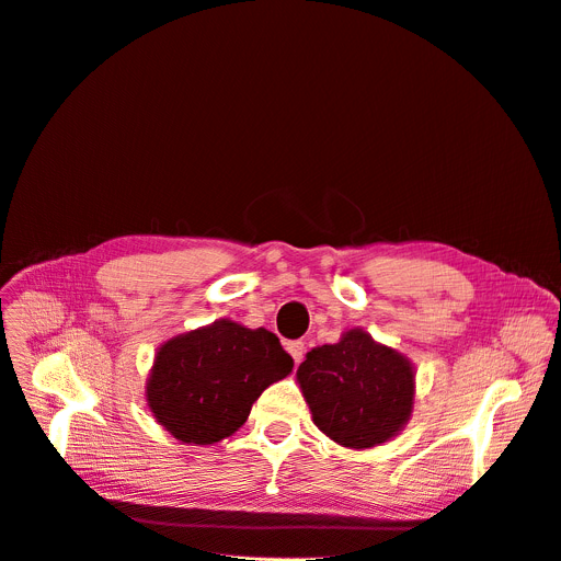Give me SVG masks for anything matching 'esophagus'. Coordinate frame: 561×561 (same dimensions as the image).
Instances as JSON below:
<instances>
[{
	"mask_svg": "<svg viewBox=\"0 0 561 561\" xmlns=\"http://www.w3.org/2000/svg\"><path fill=\"white\" fill-rule=\"evenodd\" d=\"M287 351L294 357L296 365H301V359L306 355V344L304 342H287Z\"/></svg>",
	"mask_w": 561,
	"mask_h": 561,
	"instance_id": "esophagus-1",
	"label": "esophagus"
}]
</instances>
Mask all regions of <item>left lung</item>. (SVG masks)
I'll list each match as a JSON object with an SVG mask.
<instances>
[{
  "mask_svg": "<svg viewBox=\"0 0 561 561\" xmlns=\"http://www.w3.org/2000/svg\"><path fill=\"white\" fill-rule=\"evenodd\" d=\"M296 378L319 431L346 448H371L391 439L412 412L410 359L376 344L359 328L337 344L312 348Z\"/></svg>",
  "mask_w": 561,
  "mask_h": 561,
  "instance_id": "1",
  "label": "left lung"
}]
</instances>
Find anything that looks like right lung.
Listing matches in <instances>:
<instances>
[{
	"instance_id": "obj_1",
	"label": "right lung",
	"mask_w": 561,
	"mask_h": 561,
	"mask_svg": "<svg viewBox=\"0 0 561 561\" xmlns=\"http://www.w3.org/2000/svg\"><path fill=\"white\" fill-rule=\"evenodd\" d=\"M291 367L274 333L221 319L160 346L147 403L179 442L206 446L244 425L260 393Z\"/></svg>"
}]
</instances>
